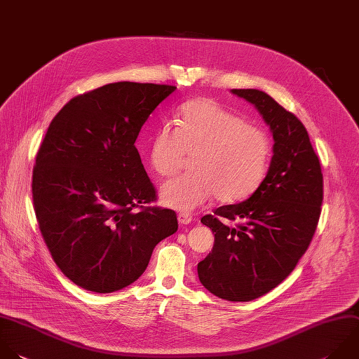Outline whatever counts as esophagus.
<instances>
[{"mask_svg": "<svg viewBox=\"0 0 359 359\" xmlns=\"http://www.w3.org/2000/svg\"><path fill=\"white\" fill-rule=\"evenodd\" d=\"M178 222L181 224H189L192 222V216L189 213H185V212H181L178 213Z\"/></svg>", "mask_w": 359, "mask_h": 359, "instance_id": "obj_1", "label": "esophagus"}]
</instances>
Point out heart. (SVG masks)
<instances>
[{"label":"heart","instance_id":"b5f03b06","mask_svg":"<svg viewBox=\"0 0 359 359\" xmlns=\"http://www.w3.org/2000/svg\"><path fill=\"white\" fill-rule=\"evenodd\" d=\"M192 158L194 172L161 187L164 205L191 212L212 195L231 203L261 184L271 158L264 130L206 98L185 104L178 126L163 123L151 142L150 164L161 177L178 174Z\"/></svg>","mask_w":359,"mask_h":359}]
</instances>
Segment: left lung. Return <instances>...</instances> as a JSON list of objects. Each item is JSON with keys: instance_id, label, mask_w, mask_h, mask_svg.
Returning a JSON list of instances; mask_svg holds the SVG:
<instances>
[{"instance_id": "left-lung-1", "label": "left lung", "mask_w": 359, "mask_h": 359, "mask_svg": "<svg viewBox=\"0 0 359 359\" xmlns=\"http://www.w3.org/2000/svg\"><path fill=\"white\" fill-rule=\"evenodd\" d=\"M231 93L255 105L269 125L273 156L247 201L201 219L215 233V245L198 264V276L220 299L250 302L278 286L306 252L321 212L323 174L307 130L292 112L259 90Z\"/></svg>"}]
</instances>
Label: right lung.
I'll return each instance as SVG.
<instances>
[{"mask_svg": "<svg viewBox=\"0 0 359 359\" xmlns=\"http://www.w3.org/2000/svg\"><path fill=\"white\" fill-rule=\"evenodd\" d=\"M177 87L121 81L72 98L36 154L32 199L42 237L76 285L111 293L133 283L154 247L178 229L135 146Z\"/></svg>", "mask_w": 359, "mask_h": 359, "instance_id": "obj_1", "label": "right lung"}]
</instances>
